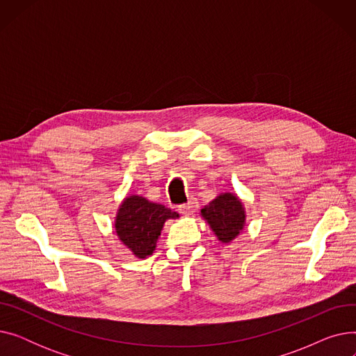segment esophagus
<instances>
[{"label":"esophagus","instance_id":"1","mask_svg":"<svg viewBox=\"0 0 356 356\" xmlns=\"http://www.w3.org/2000/svg\"><path fill=\"white\" fill-rule=\"evenodd\" d=\"M197 207H199V204H197L196 199H191L188 203L180 204L179 212L181 215H184V216H191V215H193L197 211Z\"/></svg>","mask_w":356,"mask_h":356}]
</instances>
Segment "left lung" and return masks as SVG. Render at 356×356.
Wrapping results in <instances>:
<instances>
[{
	"mask_svg": "<svg viewBox=\"0 0 356 356\" xmlns=\"http://www.w3.org/2000/svg\"><path fill=\"white\" fill-rule=\"evenodd\" d=\"M200 216L222 244H229L245 228L247 212L242 200L231 192L219 193L207 207L200 209Z\"/></svg>",
	"mask_w": 356,
	"mask_h": 356,
	"instance_id": "8db88e82",
	"label": "left lung"
}]
</instances>
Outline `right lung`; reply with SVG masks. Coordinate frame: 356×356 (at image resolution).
<instances>
[{
  "mask_svg": "<svg viewBox=\"0 0 356 356\" xmlns=\"http://www.w3.org/2000/svg\"><path fill=\"white\" fill-rule=\"evenodd\" d=\"M167 219H179V213L140 195H129L118 207L114 228L133 255L144 259L154 252Z\"/></svg>",
  "mask_w": 356,
  "mask_h": 356,
  "instance_id": "right-lung-1",
  "label": "right lung"
}]
</instances>
